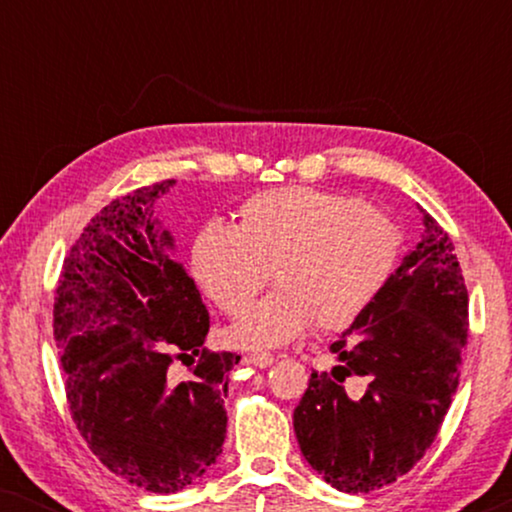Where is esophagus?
Listing matches in <instances>:
<instances>
[{"label":"esophagus","instance_id":"esophagus-1","mask_svg":"<svg viewBox=\"0 0 512 512\" xmlns=\"http://www.w3.org/2000/svg\"><path fill=\"white\" fill-rule=\"evenodd\" d=\"M249 361L258 368H268V366H272V363H275V356H272L270 352H263V349H261V352L249 354Z\"/></svg>","mask_w":512,"mask_h":512}]
</instances>
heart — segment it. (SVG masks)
I'll list each match as a JSON object with an SVG mask.
<instances>
[{
	"instance_id": "1",
	"label": "heart",
	"mask_w": 512,
	"mask_h": 512,
	"mask_svg": "<svg viewBox=\"0 0 512 512\" xmlns=\"http://www.w3.org/2000/svg\"><path fill=\"white\" fill-rule=\"evenodd\" d=\"M237 216V230L202 228L191 249L195 282L228 314H240L275 270L279 289L228 326L237 347L284 345L312 324L345 331L396 270L401 235L359 195L275 188L249 198Z\"/></svg>"
}]
</instances>
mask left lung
<instances>
[{"label": "left lung", "instance_id": "8db88e82", "mask_svg": "<svg viewBox=\"0 0 512 512\" xmlns=\"http://www.w3.org/2000/svg\"><path fill=\"white\" fill-rule=\"evenodd\" d=\"M380 298L312 370L293 429L328 485L368 494L410 471L436 440L459 384L468 291L450 235L431 214Z\"/></svg>", "mask_w": 512, "mask_h": 512}]
</instances>
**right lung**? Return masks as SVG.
Listing matches in <instances>:
<instances>
[{
    "label": "right lung",
    "instance_id": "right-lung-1",
    "mask_svg": "<svg viewBox=\"0 0 512 512\" xmlns=\"http://www.w3.org/2000/svg\"><path fill=\"white\" fill-rule=\"evenodd\" d=\"M172 184L137 188L90 219L53 305L76 429L111 473L156 494L193 485L221 454L228 373L240 361L202 347L207 307L153 219ZM174 360L192 368L186 383L173 382Z\"/></svg>",
    "mask_w": 512,
    "mask_h": 512
}]
</instances>
